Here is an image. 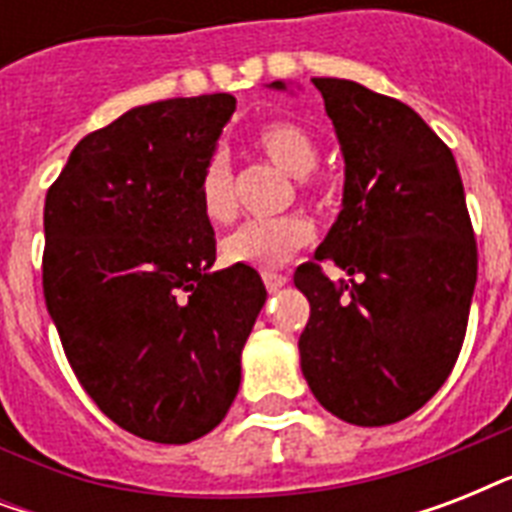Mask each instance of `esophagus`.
<instances>
[{"instance_id": "1", "label": "esophagus", "mask_w": 512, "mask_h": 512, "mask_svg": "<svg viewBox=\"0 0 512 512\" xmlns=\"http://www.w3.org/2000/svg\"><path fill=\"white\" fill-rule=\"evenodd\" d=\"M263 281L268 292H279L281 287H287V276H281V273H263Z\"/></svg>"}]
</instances>
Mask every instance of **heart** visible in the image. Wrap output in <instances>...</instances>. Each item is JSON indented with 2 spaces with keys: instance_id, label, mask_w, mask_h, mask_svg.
Returning <instances> with one entry per match:
<instances>
[{
  "instance_id": "1",
  "label": "heart",
  "mask_w": 512,
  "mask_h": 512,
  "mask_svg": "<svg viewBox=\"0 0 512 512\" xmlns=\"http://www.w3.org/2000/svg\"><path fill=\"white\" fill-rule=\"evenodd\" d=\"M255 148L295 180H305L319 167V146L308 130L295 122H268L255 132ZM199 204L209 223H231L236 215L231 162L225 154H212L199 175ZM313 228L305 217L289 215L279 220H252L228 233L220 244L223 260L249 268H279L292 260L297 249L311 244Z\"/></svg>"
}]
</instances>
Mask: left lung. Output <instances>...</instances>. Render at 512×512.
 <instances>
[{
    "label": "left lung",
    "instance_id": "8db88e82",
    "mask_svg": "<svg viewBox=\"0 0 512 512\" xmlns=\"http://www.w3.org/2000/svg\"><path fill=\"white\" fill-rule=\"evenodd\" d=\"M340 143L342 209L297 268L311 303L300 366L319 404L350 425H390L433 398L460 356L478 255L462 177L444 140L401 100L313 79ZM271 90L295 92L289 82Z\"/></svg>",
    "mask_w": 512,
    "mask_h": 512
}]
</instances>
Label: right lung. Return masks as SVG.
Instances as JSON below:
<instances>
[{
    "instance_id": "right-lung-1",
    "label": "right lung",
    "mask_w": 512,
    "mask_h": 512,
    "mask_svg": "<svg viewBox=\"0 0 512 512\" xmlns=\"http://www.w3.org/2000/svg\"><path fill=\"white\" fill-rule=\"evenodd\" d=\"M233 111L228 92L130 108L76 143L44 201V300L68 364L100 412L156 444L223 422L268 297L255 268H212L199 204Z\"/></svg>"
}]
</instances>
